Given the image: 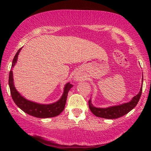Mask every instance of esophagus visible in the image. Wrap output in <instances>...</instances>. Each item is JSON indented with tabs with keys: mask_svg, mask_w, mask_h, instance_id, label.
<instances>
[{
	"mask_svg": "<svg viewBox=\"0 0 151 151\" xmlns=\"http://www.w3.org/2000/svg\"><path fill=\"white\" fill-rule=\"evenodd\" d=\"M73 79H74V80H75V81H80V80L82 79L81 76H80L79 73H77L75 76H74Z\"/></svg>",
	"mask_w": 151,
	"mask_h": 151,
	"instance_id": "esophagus-1",
	"label": "esophagus"
}]
</instances>
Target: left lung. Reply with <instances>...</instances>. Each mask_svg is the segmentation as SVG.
Instances as JSON below:
<instances>
[{"label":"left lung","mask_w":151,"mask_h":151,"mask_svg":"<svg viewBox=\"0 0 151 151\" xmlns=\"http://www.w3.org/2000/svg\"><path fill=\"white\" fill-rule=\"evenodd\" d=\"M142 91V84L141 88H140L139 92L138 93L137 95L134 96L129 102L118 105H115V106L106 107V108H99V107H96L93 105L91 102V98L88 100V106H89L91 111L97 117L106 119L119 118V117H121L123 115L127 114L128 113L135 108L138 102H139L140 97H141Z\"/></svg>","instance_id":"obj_1"}]
</instances>
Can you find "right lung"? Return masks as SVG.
Returning a JSON list of instances; mask_svg holds the SVG:
<instances>
[{
    "instance_id": "1",
    "label": "right lung",
    "mask_w": 151,
    "mask_h": 151,
    "mask_svg": "<svg viewBox=\"0 0 151 151\" xmlns=\"http://www.w3.org/2000/svg\"><path fill=\"white\" fill-rule=\"evenodd\" d=\"M21 49L22 48H20L17 51L14 58L12 64V69L10 70L9 75V86L14 102L24 113L32 116L38 117V118H49V117H55L60 115L65 109L68 93L71 88L73 87V85H71L70 82L66 83L64 86L63 93L61 98L56 102L51 103V104H40V103L35 102L34 101H31L24 98V96H22L16 90L14 86L13 71H12V69L17 63L18 55Z\"/></svg>"
}]
</instances>
